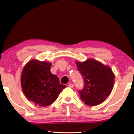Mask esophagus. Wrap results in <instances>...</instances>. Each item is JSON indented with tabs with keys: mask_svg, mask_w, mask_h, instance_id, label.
<instances>
[{
	"mask_svg": "<svg viewBox=\"0 0 134 134\" xmlns=\"http://www.w3.org/2000/svg\"><path fill=\"white\" fill-rule=\"evenodd\" d=\"M69 86L70 87L72 88V87H74V85H73V84H72V83H70L69 85Z\"/></svg>",
	"mask_w": 134,
	"mask_h": 134,
	"instance_id": "34e87169",
	"label": "esophagus"
}]
</instances>
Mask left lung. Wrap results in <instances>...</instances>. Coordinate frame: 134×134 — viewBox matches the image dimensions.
Instances as JSON below:
<instances>
[{
	"label": "left lung",
	"mask_w": 134,
	"mask_h": 134,
	"mask_svg": "<svg viewBox=\"0 0 134 134\" xmlns=\"http://www.w3.org/2000/svg\"><path fill=\"white\" fill-rule=\"evenodd\" d=\"M75 63L85 80L84 88L79 91L81 100L86 105L92 106L103 102L114 86L115 74L112 70L93 58Z\"/></svg>",
	"instance_id": "obj_1"
}]
</instances>
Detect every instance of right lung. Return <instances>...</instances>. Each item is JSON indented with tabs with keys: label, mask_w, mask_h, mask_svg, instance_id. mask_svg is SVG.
<instances>
[{
	"label": "right lung",
	"mask_w": 134,
	"mask_h": 134,
	"mask_svg": "<svg viewBox=\"0 0 134 134\" xmlns=\"http://www.w3.org/2000/svg\"><path fill=\"white\" fill-rule=\"evenodd\" d=\"M51 63L31 60L22 70L21 83L26 97L40 106H48L57 99L66 87L59 82V79L50 71Z\"/></svg>",
	"instance_id": "obj_1"
}]
</instances>
